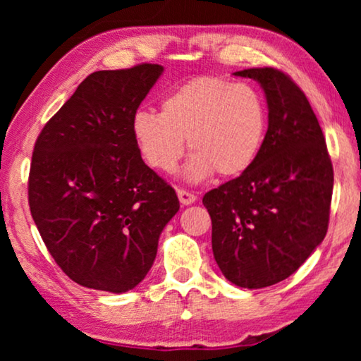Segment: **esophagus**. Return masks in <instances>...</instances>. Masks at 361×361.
<instances>
[{"instance_id":"esophagus-1","label":"esophagus","mask_w":361,"mask_h":361,"mask_svg":"<svg viewBox=\"0 0 361 361\" xmlns=\"http://www.w3.org/2000/svg\"><path fill=\"white\" fill-rule=\"evenodd\" d=\"M177 197H179V200H180L182 205H190V204H194V202L197 200V197L192 194V192L184 190V189L177 190Z\"/></svg>"}]
</instances>
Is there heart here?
Masks as SVG:
<instances>
[{
	"label": "heart",
	"mask_w": 361,
	"mask_h": 361,
	"mask_svg": "<svg viewBox=\"0 0 361 361\" xmlns=\"http://www.w3.org/2000/svg\"><path fill=\"white\" fill-rule=\"evenodd\" d=\"M131 133L142 159L159 172H174L185 151L194 152L184 176L200 182L219 172L250 171L263 149L268 108L253 87L221 77H195L161 102V113L137 110Z\"/></svg>",
	"instance_id": "b5f03b06"
}]
</instances>
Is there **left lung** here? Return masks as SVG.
Returning <instances> with one entry per match:
<instances>
[{"label":"left lung","instance_id":"1","mask_svg":"<svg viewBox=\"0 0 361 361\" xmlns=\"http://www.w3.org/2000/svg\"><path fill=\"white\" fill-rule=\"evenodd\" d=\"M268 103V133L245 174L204 195L219 268L240 288L289 278L329 228L334 167L317 116L293 78L273 67L246 68Z\"/></svg>","mask_w":361,"mask_h":361}]
</instances>
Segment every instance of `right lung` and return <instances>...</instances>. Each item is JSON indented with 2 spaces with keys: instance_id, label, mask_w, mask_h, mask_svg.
I'll return each mask as SVG.
<instances>
[{
  "instance_id": "add662e5",
  "label": "right lung",
  "mask_w": 361,
  "mask_h": 361,
  "mask_svg": "<svg viewBox=\"0 0 361 361\" xmlns=\"http://www.w3.org/2000/svg\"><path fill=\"white\" fill-rule=\"evenodd\" d=\"M164 67L93 72L42 128L29 207L49 253L77 284L126 293L145 279L179 210L176 190L142 161L131 120Z\"/></svg>"
}]
</instances>
